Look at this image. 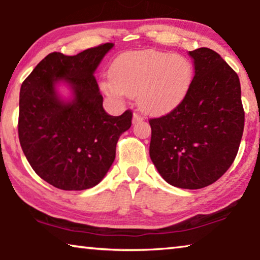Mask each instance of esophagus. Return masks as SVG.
Segmentation results:
<instances>
[{"label":"esophagus","mask_w":260,"mask_h":260,"mask_svg":"<svg viewBox=\"0 0 260 260\" xmlns=\"http://www.w3.org/2000/svg\"><path fill=\"white\" fill-rule=\"evenodd\" d=\"M141 121H144V118H142V116L139 114V113L135 112L133 114V123H138V122H141Z\"/></svg>","instance_id":"esophagus-1"}]
</instances>
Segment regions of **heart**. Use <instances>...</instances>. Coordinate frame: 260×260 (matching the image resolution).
<instances>
[{"label": "heart", "instance_id": "heart-1", "mask_svg": "<svg viewBox=\"0 0 260 260\" xmlns=\"http://www.w3.org/2000/svg\"><path fill=\"white\" fill-rule=\"evenodd\" d=\"M194 68L188 57L159 50L122 54L112 66V79L102 81L108 95L135 96L142 112L165 115L174 111L191 88Z\"/></svg>", "mask_w": 260, "mask_h": 260}]
</instances>
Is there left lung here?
<instances>
[{"mask_svg": "<svg viewBox=\"0 0 260 260\" xmlns=\"http://www.w3.org/2000/svg\"><path fill=\"white\" fill-rule=\"evenodd\" d=\"M194 78L174 111L149 119V156L160 175L179 188L213 184L238 153L245 113L237 73L210 48L188 52Z\"/></svg>", "mask_w": 260, "mask_h": 260, "instance_id": "8db88e82", "label": "left lung"}]
</instances>
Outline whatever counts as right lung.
<instances>
[{
  "mask_svg": "<svg viewBox=\"0 0 260 260\" xmlns=\"http://www.w3.org/2000/svg\"><path fill=\"white\" fill-rule=\"evenodd\" d=\"M114 46L105 43L74 56L50 53L21 86L19 139L40 178L64 191L98 185L115 159V148L132 125V111L112 116L102 107L94 72ZM71 87L72 101L58 96L56 83Z\"/></svg>",
  "mask_w": 260,
  "mask_h": 260,
  "instance_id": "1",
  "label": "right lung"
}]
</instances>
